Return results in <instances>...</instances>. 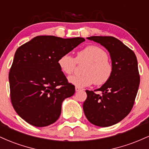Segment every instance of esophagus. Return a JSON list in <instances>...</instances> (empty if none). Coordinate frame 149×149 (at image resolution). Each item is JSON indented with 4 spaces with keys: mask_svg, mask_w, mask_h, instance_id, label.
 <instances>
[{
    "mask_svg": "<svg viewBox=\"0 0 149 149\" xmlns=\"http://www.w3.org/2000/svg\"><path fill=\"white\" fill-rule=\"evenodd\" d=\"M75 90H76V92H78V91H80L81 89H80V88H78V87H76V88H75Z\"/></svg>",
    "mask_w": 149,
    "mask_h": 149,
    "instance_id": "34e87169",
    "label": "esophagus"
}]
</instances>
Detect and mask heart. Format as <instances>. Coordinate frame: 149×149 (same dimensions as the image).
Instances as JSON below:
<instances>
[{"instance_id": "obj_1", "label": "heart", "mask_w": 149, "mask_h": 149, "mask_svg": "<svg viewBox=\"0 0 149 149\" xmlns=\"http://www.w3.org/2000/svg\"><path fill=\"white\" fill-rule=\"evenodd\" d=\"M107 53L96 45H88L79 51L76 59L69 53L61 54L57 61L59 69L65 74L73 73L76 61L88 62L83 69V75H73L69 78V83L78 88L90 86L92 83L101 85L110 79L113 66L109 61Z\"/></svg>"}]
</instances>
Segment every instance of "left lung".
<instances>
[{
    "label": "left lung",
    "mask_w": 149,
    "mask_h": 149,
    "mask_svg": "<svg viewBox=\"0 0 149 149\" xmlns=\"http://www.w3.org/2000/svg\"><path fill=\"white\" fill-rule=\"evenodd\" d=\"M88 40L100 43L110 54L113 73L110 79L96 90L102 95L86 90L83 111L95 125L109 127L127 116L134 105L139 86L137 59L134 52L112 36H90Z\"/></svg>",
    "instance_id": "8db88e82"
}]
</instances>
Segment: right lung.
<instances>
[{"mask_svg":"<svg viewBox=\"0 0 149 149\" xmlns=\"http://www.w3.org/2000/svg\"><path fill=\"white\" fill-rule=\"evenodd\" d=\"M85 40L40 36L17 49L9 73L10 97L15 111L26 122L45 127L57 120L62 102L75 93L58 59Z\"/></svg>","mask_w":149,"mask_h":149,"instance_id":"add662e5","label":"right lung"}]
</instances>
